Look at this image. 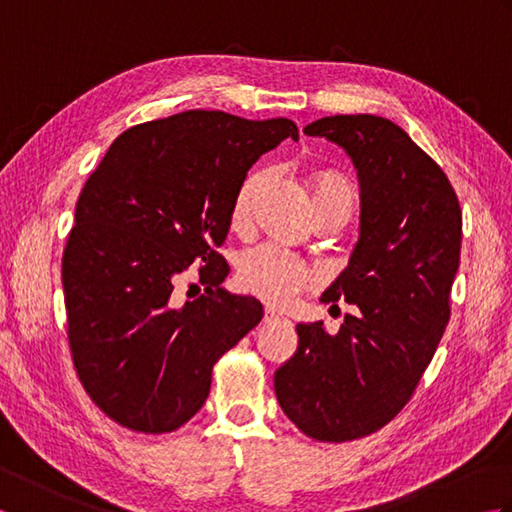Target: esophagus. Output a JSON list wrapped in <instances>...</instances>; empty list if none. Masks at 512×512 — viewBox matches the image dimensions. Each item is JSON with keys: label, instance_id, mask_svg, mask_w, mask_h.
I'll list each match as a JSON object with an SVG mask.
<instances>
[{"label": "esophagus", "instance_id": "obj_1", "mask_svg": "<svg viewBox=\"0 0 512 512\" xmlns=\"http://www.w3.org/2000/svg\"><path fill=\"white\" fill-rule=\"evenodd\" d=\"M279 317H281V314L277 310H273V308H266L264 310V319L266 321H273V319H279Z\"/></svg>", "mask_w": 512, "mask_h": 512}]
</instances>
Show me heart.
Segmentation results:
<instances>
[{
    "instance_id": "1",
    "label": "heart",
    "mask_w": 512,
    "mask_h": 512,
    "mask_svg": "<svg viewBox=\"0 0 512 512\" xmlns=\"http://www.w3.org/2000/svg\"><path fill=\"white\" fill-rule=\"evenodd\" d=\"M264 182L266 171H253L239 184L231 204L233 228H244L250 222L255 198L262 191ZM308 189L314 220L321 215H339L343 222H347V217L352 215L356 206V191L339 173H314L308 180ZM235 281L237 288L246 295L262 299L275 308H284L295 301L303 290H310L317 284V275L306 262L284 253V250L257 246L244 250L237 257Z\"/></svg>"
}]
</instances>
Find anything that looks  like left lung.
Instances as JSON below:
<instances>
[{"label": "left lung", "mask_w": 512, "mask_h": 512, "mask_svg": "<svg viewBox=\"0 0 512 512\" xmlns=\"http://www.w3.org/2000/svg\"><path fill=\"white\" fill-rule=\"evenodd\" d=\"M352 158L361 237L321 301L354 306L341 330L299 323V347L275 372L286 416L319 442L365 438L416 391L451 317L462 211L449 178L383 116L336 114L303 127Z\"/></svg>", "instance_id": "1"}]
</instances>
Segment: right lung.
<instances>
[{
    "label": "right lung",
    "instance_id": "right-lung-1",
    "mask_svg": "<svg viewBox=\"0 0 512 512\" xmlns=\"http://www.w3.org/2000/svg\"><path fill=\"white\" fill-rule=\"evenodd\" d=\"M286 138L299 140L288 118L189 110L129 127L85 182L61 264L68 339L81 385L121 427H182L213 365L262 321V303L222 288L215 248L248 169ZM193 261L205 292L178 304Z\"/></svg>",
    "mask_w": 512,
    "mask_h": 512
}]
</instances>
